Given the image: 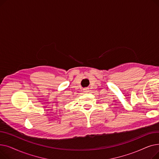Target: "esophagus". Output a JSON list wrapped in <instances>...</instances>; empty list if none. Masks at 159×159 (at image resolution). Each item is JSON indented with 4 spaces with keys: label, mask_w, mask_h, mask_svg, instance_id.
<instances>
[{
    "label": "esophagus",
    "mask_w": 159,
    "mask_h": 159,
    "mask_svg": "<svg viewBox=\"0 0 159 159\" xmlns=\"http://www.w3.org/2000/svg\"><path fill=\"white\" fill-rule=\"evenodd\" d=\"M83 90H84V93H88L89 91V89L88 88H84Z\"/></svg>",
    "instance_id": "esophagus-1"
}]
</instances>
